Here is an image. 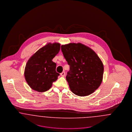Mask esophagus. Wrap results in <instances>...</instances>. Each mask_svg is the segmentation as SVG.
<instances>
[{"label":"esophagus","mask_w":132,"mask_h":132,"mask_svg":"<svg viewBox=\"0 0 132 132\" xmlns=\"http://www.w3.org/2000/svg\"><path fill=\"white\" fill-rule=\"evenodd\" d=\"M61 76H62V77H64L65 76V72L64 71H63L61 73Z\"/></svg>","instance_id":"obj_1"}]
</instances>
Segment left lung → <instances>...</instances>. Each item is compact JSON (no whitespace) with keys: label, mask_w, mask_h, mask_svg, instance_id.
<instances>
[{"label":"left lung","mask_w":132,"mask_h":132,"mask_svg":"<svg viewBox=\"0 0 132 132\" xmlns=\"http://www.w3.org/2000/svg\"><path fill=\"white\" fill-rule=\"evenodd\" d=\"M69 65L66 79L75 94L88 96L99 87L104 72L103 63L95 52L81 43H69L61 46Z\"/></svg>","instance_id":"obj_1"}]
</instances>
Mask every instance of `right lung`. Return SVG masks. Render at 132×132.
Here are the masks:
<instances>
[{
  "label": "right lung",
  "instance_id": "add662e5",
  "mask_svg": "<svg viewBox=\"0 0 132 132\" xmlns=\"http://www.w3.org/2000/svg\"><path fill=\"white\" fill-rule=\"evenodd\" d=\"M60 44L48 43L31 56L26 63L24 76L33 90L43 92L50 89L60 74L52 60L60 50Z\"/></svg>",
  "mask_w": 132,
  "mask_h": 132
}]
</instances>
